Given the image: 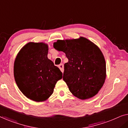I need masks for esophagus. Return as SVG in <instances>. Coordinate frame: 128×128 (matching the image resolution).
<instances>
[{"instance_id":"1","label":"esophagus","mask_w":128,"mask_h":128,"mask_svg":"<svg viewBox=\"0 0 128 128\" xmlns=\"http://www.w3.org/2000/svg\"><path fill=\"white\" fill-rule=\"evenodd\" d=\"M59 68L60 69V70H61L62 72H64V64H60L59 65Z\"/></svg>"}]
</instances>
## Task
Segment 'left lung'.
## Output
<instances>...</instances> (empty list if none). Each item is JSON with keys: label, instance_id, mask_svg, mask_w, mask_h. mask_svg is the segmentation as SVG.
Returning a JSON list of instances; mask_svg holds the SVG:
<instances>
[{"label": "left lung", "instance_id": "1", "mask_svg": "<svg viewBox=\"0 0 128 128\" xmlns=\"http://www.w3.org/2000/svg\"><path fill=\"white\" fill-rule=\"evenodd\" d=\"M54 47L65 53L63 79L73 96L81 100L97 94L106 78V64L100 48L87 38L58 40Z\"/></svg>", "mask_w": 128, "mask_h": 128}]
</instances>
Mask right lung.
Returning <instances> with one entry per match:
<instances>
[{
  "label": "right lung",
  "mask_w": 128,
  "mask_h": 128,
  "mask_svg": "<svg viewBox=\"0 0 128 128\" xmlns=\"http://www.w3.org/2000/svg\"><path fill=\"white\" fill-rule=\"evenodd\" d=\"M48 46L28 42L21 49L14 64V76L20 90L36 102L46 100L54 92L62 73L48 58Z\"/></svg>",
  "instance_id": "1"
}]
</instances>
